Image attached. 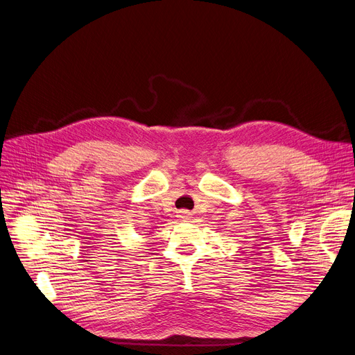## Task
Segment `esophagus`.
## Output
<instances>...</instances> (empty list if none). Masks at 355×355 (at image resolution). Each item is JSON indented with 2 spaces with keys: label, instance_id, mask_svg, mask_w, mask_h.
Returning a JSON list of instances; mask_svg holds the SVG:
<instances>
[{
  "label": "esophagus",
  "instance_id": "obj_1",
  "mask_svg": "<svg viewBox=\"0 0 355 355\" xmlns=\"http://www.w3.org/2000/svg\"><path fill=\"white\" fill-rule=\"evenodd\" d=\"M180 218H181V219H189V218H190V214H189L187 211H182V212H180Z\"/></svg>",
  "mask_w": 355,
  "mask_h": 355
}]
</instances>
